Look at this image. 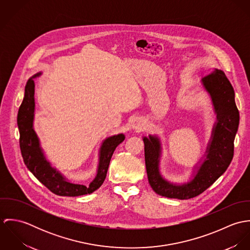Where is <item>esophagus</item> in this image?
<instances>
[{"label": "esophagus", "instance_id": "1", "mask_svg": "<svg viewBox=\"0 0 250 250\" xmlns=\"http://www.w3.org/2000/svg\"><path fill=\"white\" fill-rule=\"evenodd\" d=\"M132 128L138 132L143 131V128H144V122H143V119H141V118L134 119V121L132 122Z\"/></svg>", "mask_w": 250, "mask_h": 250}]
</instances>
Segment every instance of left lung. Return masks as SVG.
Masks as SVG:
<instances>
[{
    "instance_id": "left-lung-1",
    "label": "left lung",
    "mask_w": 250,
    "mask_h": 250,
    "mask_svg": "<svg viewBox=\"0 0 250 250\" xmlns=\"http://www.w3.org/2000/svg\"><path fill=\"white\" fill-rule=\"evenodd\" d=\"M202 83L212 96L217 114V123L209 146L207 160L202 164L192 181L177 186L164 180L159 172L161 151L159 140L152 136L149 139H143L148 181L153 190L162 196L189 199L199 195L226 171L233 159L234 141L240 122L234 88L226 75L217 69L207 75Z\"/></svg>"
}]
</instances>
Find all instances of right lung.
<instances>
[{
    "mask_svg": "<svg viewBox=\"0 0 250 250\" xmlns=\"http://www.w3.org/2000/svg\"><path fill=\"white\" fill-rule=\"evenodd\" d=\"M39 74L36 75L38 76ZM34 77V78H35ZM35 83L29 79L25 86V96L18 110L17 124L20 133V149L25 165L29 170L53 193L60 196H79L92 193L99 188L107 176L111 156L118 144L125 139L120 134L107 139L101 147L98 171L89 186L72 184L63 178L56 169L52 168L46 161L39 147V142L33 128L35 111Z\"/></svg>",
    "mask_w": 250,
    "mask_h": 250,
    "instance_id": "obj_1",
    "label": "right lung"
}]
</instances>
